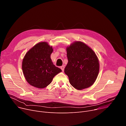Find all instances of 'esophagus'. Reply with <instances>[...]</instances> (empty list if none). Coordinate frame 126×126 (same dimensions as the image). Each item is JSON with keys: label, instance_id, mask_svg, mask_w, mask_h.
I'll use <instances>...</instances> for the list:
<instances>
[{"label": "esophagus", "instance_id": "34e87169", "mask_svg": "<svg viewBox=\"0 0 126 126\" xmlns=\"http://www.w3.org/2000/svg\"><path fill=\"white\" fill-rule=\"evenodd\" d=\"M60 68H61V70L63 71H64V66H61V67H60Z\"/></svg>", "mask_w": 126, "mask_h": 126}]
</instances>
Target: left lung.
<instances>
[{
    "label": "left lung",
    "mask_w": 126,
    "mask_h": 126,
    "mask_svg": "<svg viewBox=\"0 0 126 126\" xmlns=\"http://www.w3.org/2000/svg\"><path fill=\"white\" fill-rule=\"evenodd\" d=\"M66 50L68 62L64 72L70 84L78 90L91 86L99 72V62L95 52L80 41L74 42Z\"/></svg>",
    "instance_id": "left-lung-1"
}]
</instances>
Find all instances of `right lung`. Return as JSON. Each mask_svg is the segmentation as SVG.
I'll return each instance as SVG.
<instances>
[{
	"label": "right lung",
	"mask_w": 126,
	"mask_h": 126,
	"mask_svg": "<svg viewBox=\"0 0 126 126\" xmlns=\"http://www.w3.org/2000/svg\"><path fill=\"white\" fill-rule=\"evenodd\" d=\"M53 49L46 42L35 45L25 55L22 68L27 82L38 88L46 87L61 69L52 63L50 55Z\"/></svg>",
	"instance_id": "1"
}]
</instances>
